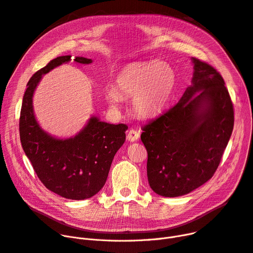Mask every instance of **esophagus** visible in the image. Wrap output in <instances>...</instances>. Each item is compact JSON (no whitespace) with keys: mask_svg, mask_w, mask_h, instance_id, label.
<instances>
[{"mask_svg":"<svg viewBox=\"0 0 253 253\" xmlns=\"http://www.w3.org/2000/svg\"><path fill=\"white\" fill-rule=\"evenodd\" d=\"M139 137H140V132H139V130L131 128V129H129V130H128V132H127L126 139H127L128 141H130V142H135V141H137V140L139 139Z\"/></svg>","mask_w":253,"mask_h":253,"instance_id":"34e87169","label":"esophagus"}]
</instances>
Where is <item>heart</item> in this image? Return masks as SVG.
Wrapping results in <instances>:
<instances>
[{
    "instance_id": "obj_1",
    "label": "heart",
    "mask_w": 253,
    "mask_h": 253,
    "mask_svg": "<svg viewBox=\"0 0 253 253\" xmlns=\"http://www.w3.org/2000/svg\"><path fill=\"white\" fill-rule=\"evenodd\" d=\"M115 84L118 92L107 93L112 106H117L122 97H133L135 112L140 117L151 118L167 107L175 85V73L167 62H136L118 73Z\"/></svg>"
}]
</instances>
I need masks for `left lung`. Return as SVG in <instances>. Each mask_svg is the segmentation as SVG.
Returning a JSON list of instances; mask_svg holds the SVG:
<instances>
[{
  "label": "left lung",
  "mask_w": 253,
  "mask_h": 253,
  "mask_svg": "<svg viewBox=\"0 0 253 253\" xmlns=\"http://www.w3.org/2000/svg\"><path fill=\"white\" fill-rule=\"evenodd\" d=\"M192 60V85L174 106L142 126L148 182L165 197L188 194L211 179L234 127L224 79L211 64Z\"/></svg>",
  "instance_id": "1"
}]
</instances>
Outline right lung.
Instances as JSON below:
<instances>
[{
  "label": "right lung",
  "instance_id": "obj_1",
  "mask_svg": "<svg viewBox=\"0 0 253 253\" xmlns=\"http://www.w3.org/2000/svg\"><path fill=\"white\" fill-rule=\"evenodd\" d=\"M72 60L70 55L57 57L38 70L27 83L19 118L23 150L43 186L67 199L90 198L105 185L113 157L126 141L125 124L110 125L92 117L74 138L59 140L44 132L33 110V95L42 74ZM73 60L88 64L91 59Z\"/></svg>",
  "mask_w": 253,
  "mask_h": 253
}]
</instances>
